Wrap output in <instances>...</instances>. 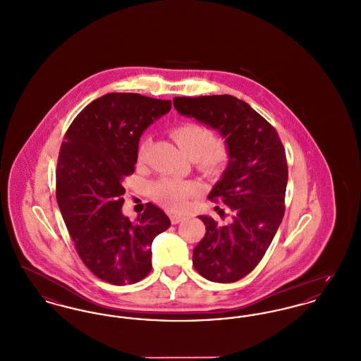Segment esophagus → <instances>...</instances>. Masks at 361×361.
<instances>
[{
	"instance_id": "esophagus-1",
	"label": "esophagus",
	"mask_w": 361,
	"mask_h": 361,
	"mask_svg": "<svg viewBox=\"0 0 361 361\" xmlns=\"http://www.w3.org/2000/svg\"><path fill=\"white\" fill-rule=\"evenodd\" d=\"M184 219L183 214H171V221L173 224H180Z\"/></svg>"
}]
</instances>
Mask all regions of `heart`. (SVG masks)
<instances>
[{"instance_id":"heart-1","label":"heart","mask_w":361,"mask_h":361,"mask_svg":"<svg viewBox=\"0 0 361 361\" xmlns=\"http://www.w3.org/2000/svg\"><path fill=\"white\" fill-rule=\"evenodd\" d=\"M172 137L185 154L193 158L196 168L208 176L222 172L228 161V147L222 137H212L206 126L183 123L173 128ZM147 152V140L140 142L137 159L142 161ZM155 199L171 209H183L189 199L199 192V185L189 180L161 178L154 184Z\"/></svg>"}]
</instances>
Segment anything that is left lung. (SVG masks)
I'll return each mask as SVG.
<instances>
[{
	"label": "left lung",
	"instance_id": "left-lung-1",
	"mask_svg": "<svg viewBox=\"0 0 361 361\" xmlns=\"http://www.w3.org/2000/svg\"><path fill=\"white\" fill-rule=\"evenodd\" d=\"M173 105L218 131L228 147L227 168L208 193L226 204L228 218L218 224L199 216L206 235L192 261L209 281H238L257 267L284 216L288 166L283 143L268 121L234 96L174 97Z\"/></svg>",
	"mask_w": 361,
	"mask_h": 361
}]
</instances>
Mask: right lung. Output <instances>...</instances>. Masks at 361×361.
<instances>
[{
    "label": "right lung",
    "mask_w": 361,
    "mask_h": 361,
    "mask_svg": "<svg viewBox=\"0 0 361 361\" xmlns=\"http://www.w3.org/2000/svg\"><path fill=\"white\" fill-rule=\"evenodd\" d=\"M171 100L108 93L70 124L56 168V200L82 262L106 283L134 284L152 271V243L171 219L149 203L133 224L123 215V181L135 171L143 131Z\"/></svg>",
    "instance_id": "right-lung-1"
}]
</instances>
